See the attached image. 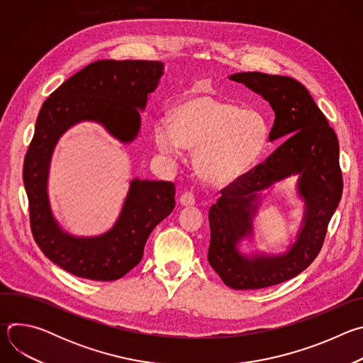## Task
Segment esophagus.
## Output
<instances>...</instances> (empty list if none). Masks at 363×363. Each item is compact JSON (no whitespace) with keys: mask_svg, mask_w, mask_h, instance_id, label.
<instances>
[{"mask_svg":"<svg viewBox=\"0 0 363 363\" xmlns=\"http://www.w3.org/2000/svg\"><path fill=\"white\" fill-rule=\"evenodd\" d=\"M179 202H181V205H184V206H192V205H195V198H194L192 192H185V194L181 195Z\"/></svg>","mask_w":363,"mask_h":363,"instance_id":"esophagus-1","label":"esophagus"}]
</instances>
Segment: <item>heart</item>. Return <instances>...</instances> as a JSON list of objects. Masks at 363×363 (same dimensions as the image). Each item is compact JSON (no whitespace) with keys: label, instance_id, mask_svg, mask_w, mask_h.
Listing matches in <instances>:
<instances>
[{"label":"heart","instance_id":"1","mask_svg":"<svg viewBox=\"0 0 363 363\" xmlns=\"http://www.w3.org/2000/svg\"><path fill=\"white\" fill-rule=\"evenodd\" d=\"M157 146L167 155L194 150L198 175L211 185L244 177L260 160L269 139L264 118L254 109L210 94H192L171 111V121L155 122Z\"/></svg>","mask_w":363,"mask_h":363}]
</instances>
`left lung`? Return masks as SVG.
Segmentation results:
<instances>
[{
    "instance_id": "left-lung-1",
    "label": "left lung",
    "mask_w": 363,
    "mask_h": 363,
    "mask_svg": "<svg viewBox=\"0 0 363 363\" xmlns=\"http://www.w3.org/2000/svg\"><path fill=\"white\" fill-rule=\"evenodd\" d=\"M228 79L269 101L276 115L269 140H286L266 162L224 189L210 208L208 262L231 289H263L298 276L318 257L342 198L339 142L313 97L297 80L258 72L234 73ZM287 177L296 178L302 221L283 252L266 253L255 244L253 220L267 192Z\"/></svg>"
}]
</instances>
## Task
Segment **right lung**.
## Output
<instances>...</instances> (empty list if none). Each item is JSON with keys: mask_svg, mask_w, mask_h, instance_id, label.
<instances>
[{"mask_svg": "<svg viewBox=\"0 0 363 363\" xmlns=\"http://www.w3.org/2000/svg\"><path fill=\"white\" fill-rule=\"evenodd\" d=\"M165 65L143 60L94 62L50 94L40 109L23 179L34 240L50 262L82 279L112 281L136 267L152 230L175 208V185L133 178L115 224L97 235L66 231L51 208L50 165L60 138L83 122L100 125L123 145L140 133V112Z\"/></svg>", "mask_w": 363, "mask_h": 363, "instance_id": "obj_1", "label": "right lung"}]
</instances>
